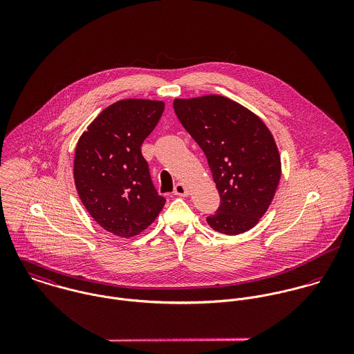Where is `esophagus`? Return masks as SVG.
I'll return each mask as SVG.
<instances>
[{
  "label": "esophagus",
  "instance_id": "esophagus-1",
  "mask_svg": "<svg viewBox=\"0 0 354 354\" xmlns=\"http://www.w3.org/2000/svg\"><path fill=\"white\" fill-rule=\"evenodd\" d=\"M174 195L177 196H187L188 195V189L183 183H177L174 185Z\"/></svg>",
  "mask_w": 354,
  "mask_h": 354
}]
</instances>
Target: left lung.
<instances>
[{
  "instance_id": "8db88e82",
  "label": "left lung",
  "mask_w": 354,
  "mask_h": 354,
  "mask_svg": "<svg viewBox=\"0 0 354 354\" xmlns=\"http://www.w3.org/2000/svg\"><path fill=\"white\" fill-rule=\"evenodd\" d=\"M174 111L202 149L221 202L208 225L234 236L253 227L267 211L281 178V158L266 124L221 95L176 100Z\"/></svg>"
}]
</instances>
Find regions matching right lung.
Returning a JSON list of instances; mask_svg holds the SVG:
<instances>
[{
	"label": "right lung",
	"mask_w": 354,
	"mask_h": 354,
	"mask_svg": "<svg viewBox=\"0 0 354 354\" xmlns=\"http://www.w3.org/2000/svg\"><path fill=\"white\" fill-rule=\"evenodd\" d=\"M165 103L125 100L106 107L79 139L73 177L80 201L98 225L115 236L147 229L166 199L152 184L142 155Z\"/></svg>",
	"instance_id": "1"
}]
</instances>
